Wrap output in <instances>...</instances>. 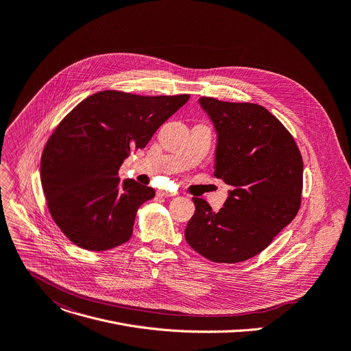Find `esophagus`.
<instances>
[{
	"instance_id": "obj_1",
	"label": "esophagus",
	"mask_w": 351,
	"mask_h": 351,
	"mask_svg": "<svg viewBox=\"0 0 351 351\" xmlns=\"http://www.w3.org/2000/svg\"><path fill=\"white\" fill-rule=\"evenodd\" d=\"M158 196H159V197H173V196H176V193L168 192V190H159Z\"/></svg>"
}]
</instances>
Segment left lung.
Returning <instances> with one entry per match:
<instances>
[{"instance_id":"left-lung-1","label":"left lung","mask_w":351,"mask_h":351,"mask_svg":"<svg viewBox=\"0 0 351 351\" xmlns=\"http://www.w3.org/2000/svg\"><path fill=\"white\" fill-rule=\"evenodd\" d=\"M218 133L214 176L232 186L224 207L193 197L187 243L215 263H239L265 250L297 215L304 164L284 124L249 102L199 99Z\"/></svg>"}]
</instances>
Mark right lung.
Here are the masks:
<instances>
[{
    "mask_svg": "<svg viewBox=\"0 0 351 351\" xmlns=\"http://www.w3.org/2000/svg\"><path fill=\"white\" fill-rule=\"evenodd\" d=\"M189 98L101 90L57 124L42 152L40 179L51 218L73 243L101 252L132 238L137 210L155 190L133 179L120 183L119 169Z\"/></svg>",
    "mask_w": 351,
    "mask_h": 351,
    "instance_id": "right-lung-1",
    "label": "right lung"
}]
</instances>
